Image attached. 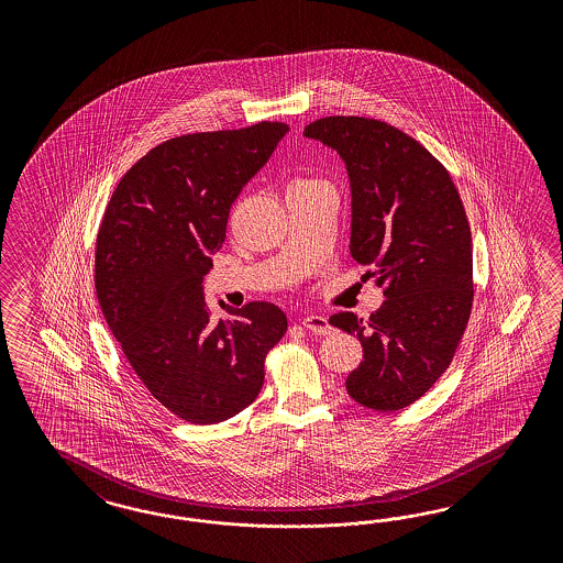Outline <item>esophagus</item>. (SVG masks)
<instances>
[{"label":"esophagus","instance_id":"esophagus-1","mask_svg":"<svg viewBox=\"0 0 563 563\" xmlns=\"http://www.w3.org/2000/svg\"><path fill=\"white\" fill-rule=\"evenodd\" d=\"M303 328L307 330H311V332H316V334H330L332 332V325L328 324V320H325L324 316H307L303 318Z\"/></svg>","mask_w":563,"mask_h":563}]
</instances>
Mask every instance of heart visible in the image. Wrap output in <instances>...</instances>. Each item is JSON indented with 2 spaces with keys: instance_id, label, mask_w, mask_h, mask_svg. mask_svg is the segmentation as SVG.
I'll return each instance as SVG.
<instances>
[{
  "instance_id": "heart-1",
  "label": "heart",
  "mask_w": 563,
  "mask_h": 563,
  "mask_svg": "<svg viewBox=\"0 0 563 563\" xmlns=\"http://www.w3.org/2000/svg\"><path fill=\"white\" fill-rule=\"evenodd\" d=\"M316 184H322V181H318V179H297L292 186H290V191L292 189H303V188H311V186H316Z\"/></svg>"
}]
</instances>
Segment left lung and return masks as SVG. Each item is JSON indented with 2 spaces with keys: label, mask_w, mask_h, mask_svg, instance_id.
I'll list each match as a JSON object with an SVG mask.
<instances>
[{
  "label": "left lung",
  "mask_w": 563,
  "mask_h": 563,
  "mask_svg": "<svg viewBox=\"0 0 563 563\" xmlns=\"http://www.w3.org/2000/svg\"><path fill=\"white\" fill-rule=\"evenodd\" d=\"M303 134L341 154L353 194L351 256L374 268L386 297L369 320L330 318L363 344L346 393L367 409H405L450 367L471 318L473 239L461 194L423 144L386 121L332 115Z\"/></svg>",
  "instance_id": "obj_1"
}]
</instances>
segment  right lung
<instances>
[{"mask_svg":"<svg viewBox=\"0 0 563 563\" xmlns=\"http://www.w3.org/2000/svg\"><path fill=\"white\" fill-rule=\"evenodd\" d=\"M287 132V123L260 121L170 137L121 177L102 214V316L154 400L194 426L250 407L266 355L287 332V316L268 301L221 303L229 320H212L202 292L231 206Z\"/></svg>","mask_w":563,"mask_h":563,"instance_id":"right-lung-1","label":"right lung"}]
</instances>
